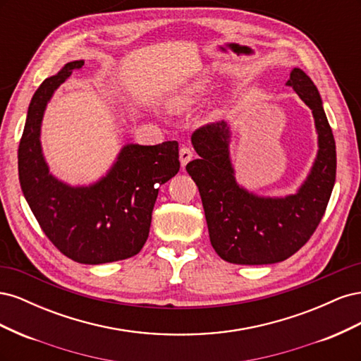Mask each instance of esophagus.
Returning <instances> with one entry per match:
<instances>
[{"label": "esophagus", "mask_w": 361, "mask_h": 361, "mask_svg": "<svg viewBox=\"0 0 361 361\" xmlns=\"http://www.w3.org/2000/svg\"><path fill=\"white\" fill-rule=\"evenodd\" d=\"M179 158H180L182 167H185V166H187V164L194 158V150H192L191 147H188V146L180 147V150H179Z\"/></svg>", "instance_id": "obj_1"}]
</instances>
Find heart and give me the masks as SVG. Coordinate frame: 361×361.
Masks as SVG:
<instances>
[{
	"instance_id": "obj_1",
	"label": "heart",
	"mask_w": 361,
	"mask_h": 361,
	"mask_svg": "<svg viewBox=\"0 0 361 361\" xmlns=\"http://www.w3.org/2000/svg\"><path fill=\"white\" fill-rule=\"evenodd\" d=\"M206 92V85L203 82H197L191 85V89H188L183 94L174 97L173 99V106L174 108H185L191 104H194L197 99H200V96H203Z\"/></svg>"
}]
</instances>
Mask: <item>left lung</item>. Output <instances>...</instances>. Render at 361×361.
I'll return each instance as SVG.
<instances>
[{"mask_svg": "<svg viewBox=\"0 0 361 361\" xmlns=\"http://www.w3.org/2000/svg\"><path fill=\"white\" fill-rule=\"evenodd\" d=\"M288 85L314 117L319 150L300 191L285 199H265L239 187L228 158V126L207 123L191 135L199 159L187 164L197 185L211 244L223 260L238 265H268L286 260L319 226L336 180V141L318 89L301 69Z\"/></svg>", "mask_w": 361, "mask_h": 361, "instance_id": "obj_1", "label": "left lung"}]
</instances>
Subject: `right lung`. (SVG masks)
Segmentation results:
<instances>
[{
  "mask_svg": "<svg viewBox=\"0 0 361 361\" xmlns=\"http://www.w3.org/2000/svg\"><path fill=\"white\" fill-rule=\"evenodd\" d=\"M84 61H71L40 84L30 102L18 149L20 188L40 228L64 256L87 265L133 257L147 241L162 183L180 169L178 141L128 145L105 178L69 187L49 174L40 149V123L54 90Z\"/></svg>",
  "mask_w": 361,
  "mask_h": 361,
  "instance_id": "1",
  "label": "right lung"
}]
</instances>
